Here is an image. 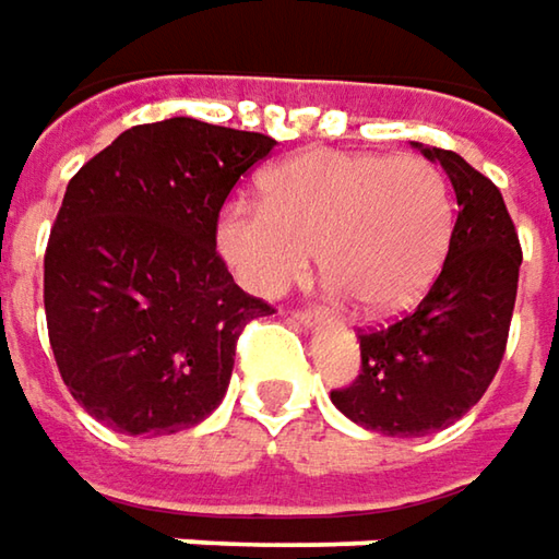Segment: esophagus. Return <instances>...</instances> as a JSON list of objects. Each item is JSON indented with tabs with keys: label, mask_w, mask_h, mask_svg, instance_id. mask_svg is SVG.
Returning a JSON list of instances; mask_svg holds the SVG:
<instances>
[{
	"label": "esophagus",
	"mask_w": 559,
	"mask_h": 559,
	"mask_svg": "<svg viewBox=\"0 0 559 559\" xmlns=\"http://www.w3.org/2000/svg\"><path fill=\"white\" fill-rule=\"evenodd\" d=\"M295 321L301 323L305 330H314V326H318V321H321V318H318L314 311H295Z\"/></svg>",
	"instance_id": "34e87169"
}]
</instances>
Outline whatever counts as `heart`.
Masks as SVG:
<instances>
[{
    "instance_id": "heart-1",
    "label": "heart",
    "mask_w": 559,
    "mask_h": 559,
    "mask_svg": "<svg viewBox=\"0 0 559 559\" xmlns=\"http://www.w3.org/2000/svg\"><path fill=\"white\" fill-rule=\"evenodd\" d=\"M264 201L216 216V251L248 293L280 298L314 264L368 314L408 308L447 254L453 201L431 159L311 147L264 176Z\"/></svg>"
}]
</instances>
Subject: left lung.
Here are the masks:
<instances>
[{"label":"left lung","mask_w":559,"mask_h":559,"mask_svg":"<svg viewBox=\"0 0 559 559\" xmlns=\"http://www.w3.org/2000/svg\"><path fill=\"white\" fill-rule=\"evenodd\" d=\"M456 191L450 251L428 295L386 330L361 333V374L333 405L365 431L425 437L485 396L507 349L519 286V236L497 185L460 154L412 141Z\"/></svg>","instance_id":"8db88e82"}]
</instances>
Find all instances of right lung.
<instances>
[{
	"mask_svg": "<svg viewBox=\"0 0 559 559\" xmlns=\"http://www.w3.org/2000/svg\"><path fill=\"white\" fill-rule=\"evenodd\" d=\"M276 147L173 116L122 131L78 169L43 261L49 343L71 396L131 437L194 428L223 403L245 323L270 305L216 254V216Z\"/></svg>",
	"mask_w": 559,
	"mask_h": 559,
	"instance_id": "add662e5",
	"label": "right lung"
}]
</instances>
